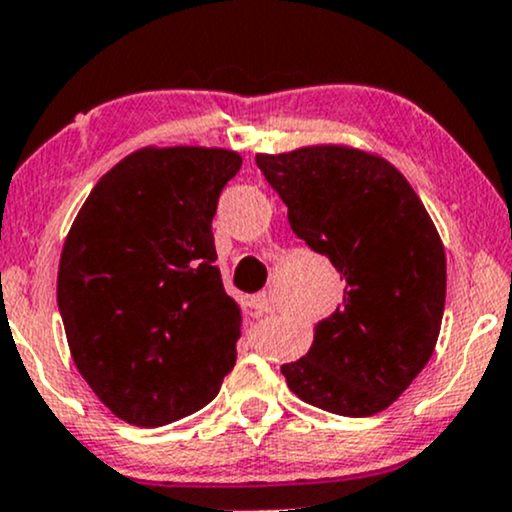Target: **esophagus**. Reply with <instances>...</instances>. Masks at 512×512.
Instances as JSON below:
<instances>
[{
  "label": "esophagus",
  "mask_w": 512,
  "mask_h": 512,
  "mask_svg": "<svg viewBox=\"0 0 512 512\" xmlns=\"http://www.w3.org/2000/svg\"><path fill=\"white\" fill-rule=\"evenodd\" d=\"M252 308L257 310V315H272L276 310L272 293H269V291L255 293V296H252Z\"/></svg>",
  "instance_id": "esophagus-1"
}]
</instances>
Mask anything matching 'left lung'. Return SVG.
I'll return each instance as SVG.
<instances>
[{
  "label": "left lung",
  "instance_id": "8db88e82",
  "mask_svg": "<svg viewBox=\"0 0 512 512\" xmlns=\"http://www.w3.org/2000/svg\"><path fill=\"white\" fill-rule=\"evenodd\" d=\"M255 161L293 233L346 279L308 354L281 366L286 385L332 414H378L436 349L445 308L436 226L404 175L366 151L305 146Z\"/></svg>",
  "mask_w": 512,
  "mask_h": 512
}]
</instances>
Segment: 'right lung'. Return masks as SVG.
<instances>
[{
    "label": "right lung",
    "instance_id": "right-lung-1",
    "mask_svg": "<svg viewBox=\"0 0 512 512\" xmlns=\"http://www.w3.org/2000/svg\"><path fill=\"white\" fill-rule=\"evenodd\" d=\"M223 149H142L105 173L64 240L57 305L98 399L166 426L219 395L240 310L223 289L211 219L240 170Z\"/></svg>",
    "mask_w": 512,
    "mask_h": 512
}]
</instances>
